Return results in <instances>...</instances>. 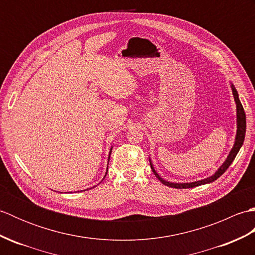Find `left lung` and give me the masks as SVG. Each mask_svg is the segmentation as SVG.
I'll list each match as a JSON object with an SVG mask.
<instances>
[{
  "label": "left lung",
  "mask_w": 255,
  "mask_h": 255,
  "mask_svg": "<svg viewBox=\"0 0 255 255\" xmlns=\"http://www.w3.org/2000/svg\"><path fill=\"white\" fill-rule=\"evenodd\" d=\"M231 89H232V93H234V97H235V101H236V104H237V136H236V141H235V145L234 148L231 149L230 153L228 155V158L226 159V161L224 162V164L221 165L218 171L215 173L213 176H209L207 178H204L202 181H197V182H192V183H171V182H167L165 180H163L158 173L155 172L154 167L151 163V160H150V165H151V169H152V172L154 173V175L159 178V181L164 184V185L169 186V187H173V188H192V187H196L199 185H204V184H208L217 180L218 177H220L221 175L224 174V173L227 171V169L230 166V164L232 163V161L235 160L236 155L239 152L240 148L242 147L243 141H245V137H246V127H247V121H246V113L245 110H243L241 102L239 100V95H238V92L235 89L234 85H231Z\"/></svg>",
  "instance_id": "8db88e82"
}]
</instances>
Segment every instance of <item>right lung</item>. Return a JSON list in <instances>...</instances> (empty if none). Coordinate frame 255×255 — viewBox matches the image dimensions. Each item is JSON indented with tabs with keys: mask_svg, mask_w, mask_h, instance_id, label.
I'll use <instances>...</instances> for the list:
<instances>
[{
	"mask_svg": "<svg viewBox=\"0 0 255 255\" xmlns=\"http://www.w3.org/2000/svg\"><path fill=\"white\" fill-rule=\"evenodd\" d=\"M111 152H112V151H111ZM111 152H110V154H111ZM108 161H110V158H108ZM106 174H107V172H106ZM106 176V175H105Z\"/></svg>",
	"mask_w": 255,
	"mask_h": 255,
	"instance_id": "add662e5",
	"label": "right lung"
}]
</instances>
